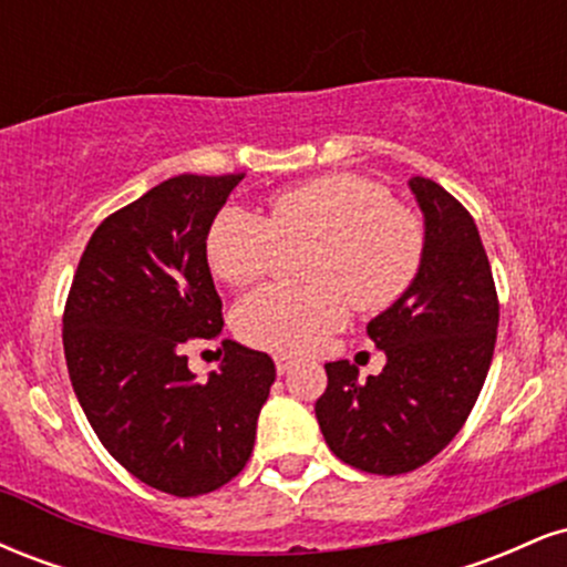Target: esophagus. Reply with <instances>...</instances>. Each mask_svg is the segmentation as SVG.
<instances>
[{
	"label": "esophagus",
	"instance_id": "1",
	"mask_svg": "<svg viewBox=\"0 0 567 567\" xmlns=\"http://www.w3.org/2000/svg\"><path fill=\"white\" fill-rule=\"evenodd\" d=\"M275 365H277V373L285 375L292 365H296V357H290V354H275Z\"/></svg>",
	"mask_w": 567,
	"mask_h": 567
}]
</instances>
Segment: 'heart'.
Segmentation results:
<instances>
[{"mask_svg": "<svg viewBox=\"0 0 567 567\" xmlns=\"http://www.w3.org/2000/svg\"><path fill=\"white\" fill-rule=\"evenodd\" d=\"M282 245H315L309 288H264L237 306L234 328L258 349L306 351L360 315L392 309L419 277L426 252L424 218L396 205L379 181L330 173L279 192L261 218L224 207L207 231V264L229 285H252L275 266Z\"/></svg>", "mask_w": 567, "mask_h": 567, "instance_id": "b5f03b06", "label": "heart"}]
</instances>
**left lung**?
Wrapping results in <instances>:
<instances>
[{
	"label": "left lung",
	"instance_id": "left-lung-1",
	"mask_svg": "<svg viewBox=\"0 0 567 567\" xmlns=\"http://www.w3.org/2000/svg\"><path fill=\"white\" fill-rule=\"evenodd\" d=\"M410 188L424 210L426 252L405 296L368 324L386 365L357 381V365L328 362V389L315 405L330 451L386 477L424 466L461 432L498 330L496 282L470 210L421 175Z\"/></svg>",
	"mask_w": 567,
	"mask_h": 567
}]
</instances>
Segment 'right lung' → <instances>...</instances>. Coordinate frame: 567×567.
<instances>
[{
	"mask_svg": "<svg viewBox=\"0 0 567 567\" xmlns=\"http://www.w3.org/2000/svg\"><path fill=\"white\" fill-rule=\"evenodd\" d=\"M243 178L175 175L103 218L63 309L69 379L97 440L141 483L181 498L245 470L277 379L269 354L234 341L205 383L184 354L224 328L205 243Z\"/></svg>",
	"mask_w": 567,
	"mask_h": 567,
	"instance_id": "right-lung-1",
	"label": "right lung"
}]
</instances>
